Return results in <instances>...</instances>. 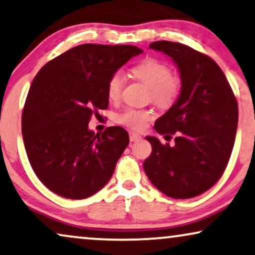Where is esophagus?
Segmentation results:
<instances>
[{
    "label": "esophagus",
    "mask_w": 255,
    "mask_h": 255,
    "mask_svg": "<svg viewBox=\"0 0 255 255\" xmlns=\"http://www.w3.org/2000/svg\"><path fill=\"white\" fill-rule=\"evenodd\" d=\"M129 140H130V142H136L138 140H141V136L136 133H133V131H130V133H129Z\"/></svg>",
    "instance_id": "esophagus-1"
}]
</instances>
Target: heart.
<instances>
[{"mask_svg":"<svg viewBox=\"0 0 255 255\" xmlns=\"http://www.w3.org/2000/svg\"><path fill=\"white\" fill-rule=\"evenodd\" d=\"M130 74L149 88V99L159 108H169L177 101L182 92V79L172 73L167 63L156 58H145L130 69ZM124 79L119 72L112 74L107 83L110 100H118L121 96ZM152 118L149 110L127 108L118 115L119 124L131 129L141 130Z\"/></svg>","mask_w":255,"mask_h":255,"instance_id":"1","label":"heart"}]
</instances>
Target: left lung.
Masks as SVG:
<instances>
[{
    "label": "left lung",
    "instance_id": "obj_1",
    "mask_svg": "<svg viewBox=\"0 0 255 255\" xmlns=\"http://www.w3.org/2000/svg\"><path fill=\"white\" fill-rule=\"evenodd\" d=\"M150 49L177 64L182 92L155 122V130L172 143L147 136L152 151L143 163L150 182L176 199H188L212 188L225 171L236 140L238 103L215 60L181 43L159 40Z\"/></svg>",
    "mask_w": 255,
    "mask_h": 255
}]
</instances>
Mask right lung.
<instances>
[{
  "instance_id": "1",
  "label": "right lung",
  "mask_w": 255,
  "mask_h": 255,
  "mask_svg": "<svg viewBox=\"0 0 255 255\" xmlns=\"http://www.w3.org/2000/svg\"><path fill=\"white\" fill-rule=\"evenodd\" d=\"M142 52L134 45L83 44L37 73L23 108L22 134L32 170L52 192L84 199L111 179L128 133L114 126L96 134L88 122L108 107L112 74Z\"/></svg>"
}]
</instances>
